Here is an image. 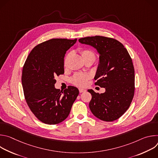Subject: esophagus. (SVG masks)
<instances>
[{
	"mask_svg": "<svg viewBox=\"0 0 158 158\" xmlns=\"http://www.w3.org/2000/svg\"><path fill=\"white\" fill-rule=\"evenodd\" d=\"M79 93H84V92H85V91H86L85 89H82V88H79Z\"/></svg>",
	"mask_w": 158,
	"mask_h": 158,
	"instance_id": "esophagus-1",
	"label": "esophagus"
}]
</instances>
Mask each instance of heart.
<instances>
[{
  "instance_id": "b5f03b06",
  "label": "heart",
  "mask_w": 158,
  "mask_h": 158,
  "mask_svg": "<svg viewBox=\"0 0 158 158\" xmlns=\"http://www.w3.org/2000/svg\"><path fill=\"white\" fill-rule=\"evenodd\" d=\"M81 54L82 56V57L84 60L87 59H93L95 60V54L94 53L88 49H85L81 51ZM71 54H68L66 57L64 59V64L65 66L67 65V62H68V60L70 58ZM90 78V76L89 74H82V73H77L72 78V82L74 84H75L77 86L79 87H84L87 84L88 80Z\"/></svg>"
}]
</instances>
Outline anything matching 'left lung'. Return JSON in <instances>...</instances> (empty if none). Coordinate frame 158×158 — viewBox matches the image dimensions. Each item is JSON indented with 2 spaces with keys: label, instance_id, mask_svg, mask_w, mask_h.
Masks as SVG:
<instances>
[{
  "label": "left lung",
  "instance_id": "obj_1",
  "mask_svg": "<svg viewBox=\"0 0 158 158\" xmlns=\"http://www.w3.org/2000/svg\"><path fill=\"white\" fill-rule=\"evenodd\" d=\"M79 42L97 50L99 60L95 84L106 89L101 94L87 90L92 95L89 108L101 120L115 121L128 109L134 97L135 76L132 59L123 45L114 39L96 35L79 39Z\"/></svg>",
  "mask_w": 158,
  "mask_h": 158
}]
</instances>
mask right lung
<instances>
[{"label":"right lung","mask_w":158,"mask_h":158,"mask_svg":"<svg viewBox=\"0 0 158 158\" xmlns=\"http://www.w3.org/2000/svg\"><path fill=\"white\" fill-rule=\"evenodd\" d=\"M67 39H52L36 46L22 69V84L31 110L41 122L57 124L68 117L79 89L69 86L64 92L56 89V77L64 73L66 51L76 42Z\"/></svg>","instance_id":"obj_1"}]
</instances>
